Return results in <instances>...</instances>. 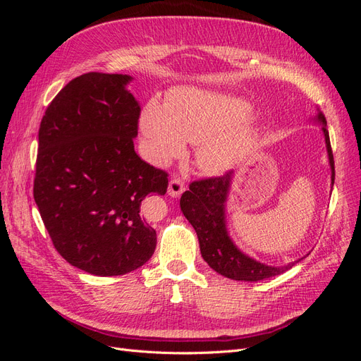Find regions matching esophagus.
<instances>
[{"label":"esophagus","mask_w":361,"mask_h":361,"mask_svg":"<svg viewBox=\"0 0 361 361\" xmlns=\"http://www.w3.org/2000/svg\"><path fill=\"white\" fill-rule=\"evenodd\" d=\"M185 191V183L179 178H173L169 183V194L171 197H179V195Z\"/></svg>","instance_id":"esophagus-1"}]
</instances>
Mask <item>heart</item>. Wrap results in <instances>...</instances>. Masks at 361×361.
Returning <instances> with one entry per match:
<instances>
[{
	"instance_id": "obj_1",
	"label": "heart",
	"mask_w": 361,
	"mask_h": 361,
	"mask_svg": "<svg viewBox=\"0 0 361 361\" xmlns=\"http://www.w3.org/2000/svg\"><path fill=\"white\" fill-rule=\"evenodd\" d=\"M253 111L241 97L212 90L183 89L164 104L147 101L140 117L145 149L162 166L185 150V140L199 145L197 164L207 173L235 167L248 152L255 133L243 122Z\"/></svg>"
}]
</instances>
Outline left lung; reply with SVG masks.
Returning a JSON list of instances; mask_svg holds the SVG:
<instances>
[{
	"instance_id": "left-lung-1",
	"label": "left lung",
	"mask_w": 361,
	"mask_h": 361,
	"mask_svg": "<svg viewBox=\"0 0 361 361\" xmlns=\"http://www.w3.org/2000/svg\"><path fill=\"white\" fill-rule=\"evenodd\" d=\"M316 120L322 123L326 154H329L331 169V183H334V158L329 129H326V120L322 113H318ZM232 179L233 171H227L223 176L191 182L190 190L185 191L180 197V209L197 233L204 262L218 274L241 281H259L276 277L292 268L295 262L285 267L260 264V262L244 255L227 233L226 200Z\"/></svg>"
}]
</instances>
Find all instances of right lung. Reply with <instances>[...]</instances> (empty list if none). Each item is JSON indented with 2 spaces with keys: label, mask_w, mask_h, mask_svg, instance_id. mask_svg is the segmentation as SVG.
I'll return each mask as SVG.
<instances>
[{
  "label": "right lung",
  "mask_w": 361,
  "mask_h": 361,
  "mask_svg": "<svg viewBox=\"0 0 361 361\" xmlns=\"http://www.w3.org/2000/svg\"><path fill=\"white\" fill-rule=\"evenodd\" d=\"M122 73L89 72L66 84L39 128L35 200L51 241L71 265L93 276L143 267L157 232L140 214L169 174L134 150L140 105Z\"/></svg>",
  "instance_id": "right-lung-1"
}]
</instances>
